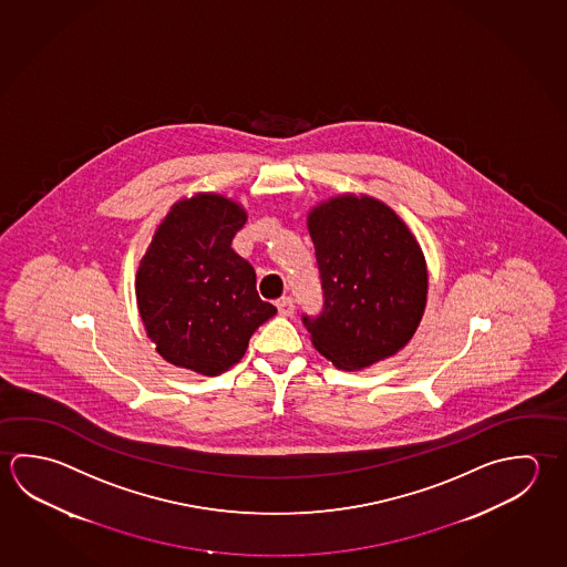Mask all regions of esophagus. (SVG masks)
I'll return each mask as SVG.
<instances>
[{"label": "esophagus", "mask_w": 567, "mask_h": 567, "mask_svg": "<svg viewBox=\"0 0 567 567\" xmlns=\"http://www.w3.org/2000/svg\"><path fill=\"white\" fill-rule=\"evenodd\" d=\"M277 310H279L280 317H290V315L295 312V302H292V298H279V300H277Z\"/></svg>", "instance_id": "1"}]
</instances>
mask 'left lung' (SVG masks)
Masks as SVG:
<instances>
[{"label": "left lung", "mask_w": 567, "mask_h": 567, "mask_svg": "<svg viewBox=\"0 0 567 567\" xmlns=\"http://www.w3.org/2000/svg\"><path fill=\"white\" fill-rule=\"evenodd\" d=\"M324 308L302 317L312 347L340 370L394 357L414 337L427 300L424 252L386 203L344 193L308 210Z\"/></svg>", "instance_id": "obj_1"}]
</instances>
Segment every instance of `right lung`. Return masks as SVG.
<instances>
[{
    "mask_svg": "<svg viewBox=\"0 0 567 567\" xmlns=\"http://www.w3.org/2000/svg\"><path fill=\"white\" fill-rule=\"evenodd\" d=\"M247 210L219 193L171 207L135 277L147 337L169 364L219 377L245 357L255 330L277 315L260 300L249 260L230 249Z\"/></svg>",
    "mask_w": 567,
    "mask_h": 567,
    "instance_id": "add662e5",
    "label": "right lung"
}]
</instances>
